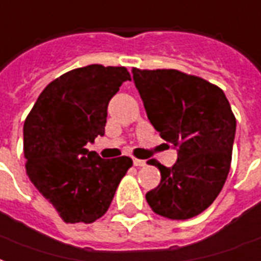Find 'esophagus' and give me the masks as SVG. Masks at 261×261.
<instances>
[{"mask_svg":"<svg viewBox=\"0 0 261 261\" xmlns=\"http://www.w3.org/2000/svg\"><path fill=\"white\" fill-rule=\"evenodd\" d=\"M133 163H134V166H137V167H142V166H145V160L134 158V159H133Z\"/></svg>","mask_w":261,"mask_h":261,"instance_id":"esophagus-1","label":"esophagus"}]
</instances>
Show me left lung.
<instances>
[{
  "instance_id": "obj_1",
  "label": "left lung",
  "mask_w": 261,
  "mask_h": 261,
  "mask_svg": "<svg viewBox=\"0 0 261 261\" xmlns=\"http://www.w3.org/2000/svg\"><path fill=\"white\" fill-rule=\"evenodd\" d=\"M148 119L177 148L173 167L156 159L160 184L145 198L156 214L187 220L209 207L223 190L232 158L237 120L220 87L174 69H133Z\"/></svg>"
}]
</instances>
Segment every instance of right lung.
Masks as SVG:
<instances>
[{
  "instance_id": "obj_1",
  "label": "right lung",
  "mask_w": 261,
  "mask_h": 261,
  "mask_svg": "<svg viewBox=\"0 0 261 261\" xmlns=\"http://www.w3.org/2000/svg\"><path fill=\"white\" fill-rule=\"evenodd\" d=\"M127 80L123 66L73 69L44 88L24 120L26 173L65 223L102 217L133 166L128 156L102 159L86 148L105 134L109 101Z\"/></svg>"
}]
</instances>
